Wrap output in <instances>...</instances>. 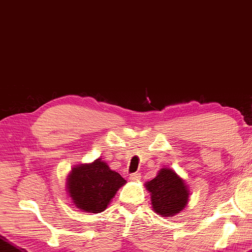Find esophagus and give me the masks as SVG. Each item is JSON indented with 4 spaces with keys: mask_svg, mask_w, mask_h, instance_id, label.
I'll use <instances>...</instances> for the list:
<instances>
[{
    "mask_svg": "<svg viewBox=\"0 0 252 252\" xmlns=\"http://www.w3.org/2000/svg\"><path fill=\"white\" fill-rule=\"evenodd\" d=\"M140 178H141L140 173H132V174H130V175H129V179H130V181H132V182L140 181Z\"/></svg>",
    "mask_w": 252,
    "mask_h": 252,
    "instance_id": "esophagus-1",
    "label": "esophagus"
}]
</instances>
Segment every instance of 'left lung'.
Listing matches in <instances>:
<instances>
[{
  "label": "left lung",
  "mask_w": 252,
  "mask_h": 252,
  "mask_svg": "<svg viewBox=\"0 0 252 252\" xmlns=\"http://www.w3.org/2000/svg\"><path fill=\"white\" fill-rule=\"evenodd\" d=\"M146 187L151 193L153 210L162 217H172L186 207L189 194L187 187L172 169L162 168Z\"/></svg>",
  "instance_id": "obj_1"
}]
</instances>
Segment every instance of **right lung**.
<instances>
[{"mask_svg": "<svg viewBox=\"0 0 252 252\" xmlns=\"http://www.w3.org/2000/svg\"><path fill=\"white\" fill-rule=\"evenodd\" d=\"M126 183L119 173L110 169L101 158L80 164L68 176L67 188L75 205L81 211L100 213L107 208L119 188Z\"/></svg>", "mask_w": 252, "mask_h": 252, "instance_id": "1", "label": "right lung"}]
</instances>
